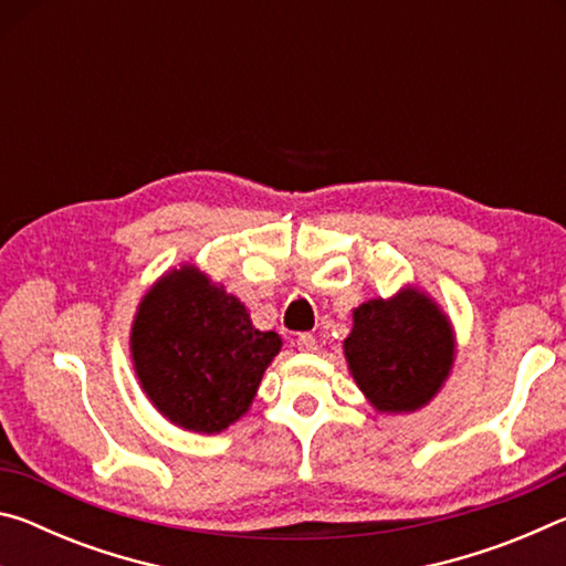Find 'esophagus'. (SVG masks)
Segmentation results:
<instances>
[{"instance_id": "esophagus-1", "label": "esophagus", "mask_w": 566, "mask_h": 566, "mask_svg": "<svg viewBox=\"0 0 566 566\" xmlns=\"http://www.w3.org/2000/svg\"><path fill=\"white\" fill-rule=\"evenodd\" d=\"M296 349H300V352H314V349H317V339H314L312 334L302 332L300 337H296Z\"/></svg>"}]
</instances>
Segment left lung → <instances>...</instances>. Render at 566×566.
I'll return each mask as SVG.
<instances>
[{
  "label": "left lung",
  "instance_id": "obj_1",
  "mask_svg": "<svg viewBox=\"0 0 566 566\" xmlns=\"http://www.w3.org/2000/svg\"><path fill=\"white\" fill-rule=\"evenodd\" d=\"M344 357L375 409L417 411L442 389L454 364V332L447 314L419 290L369 300L354 310Z\"/></svg>",
  "mask_w": 566,
  "mask_h": 566
}]
</instances>
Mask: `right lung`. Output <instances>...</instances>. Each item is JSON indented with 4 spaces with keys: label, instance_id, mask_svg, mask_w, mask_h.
I'll return each instance as SVG.
<instances>
[{
    "label": "right lung",
    "instance_id": "right-lung-1",
    "mask_svg": "<svg viewBox=\"0 0 566 566\" xmlns=\"http://www.w3.org/2000/svg\"><path fill=\"white\" fill-rule=\"evenodd\" d=\"M247 306L195 264L167 272L139 302L132 361L142 389L171 424L217 434L244 415L280 354Z\"/></svg>",
    "mask_w": 566,
    "mask_h": 566
}]
</instances>
